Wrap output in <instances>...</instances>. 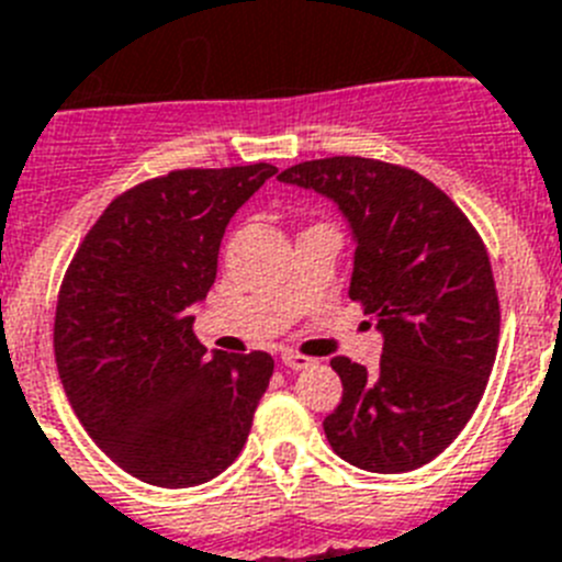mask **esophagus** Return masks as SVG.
I'll return each instance as SVG.
<instances>
[{"label":"esophagus","mask_w":562,"mask_h":562,"mask_svg":"<svg viewBox=\"0 0 562 562\" xmlns=\"http://www.w3.org/2000/svg\"><path fill=\"white\" fill-rule=\"evenodd\" d=\"M281 362H284L286 369H292V371H301V369H310V366H315V360H312V357L297 355V351H284V355H281Z\"/></svg>","instance_id":"esophagus-1"}]
</instances>
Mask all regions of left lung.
<instances>
[{"mask_svg":"<svg viewBox=\"0 0 562 562\" xmlns=\"http://www.w3.org/2000/svg\"><path fill=\"white\" fill-rule=\"evenodd\" d=\"M278 180L324 193L349 220V295L385 340L376 371L331 360L342 380L324 419L331 450L369 473L428 464L479 408L498 351V292L479 231L441 188L394 162L326 157Z\"/></svg>","mask_w":562,"mask_h":562,"instance_id":"1","label":"left lung"}]
</instances>
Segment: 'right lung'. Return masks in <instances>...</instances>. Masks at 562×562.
<instances>
[{
  "mask_svg": "<svg viewBox=\"0 0 562 562\" xmlns=\"http://www.w3.org/2000/svg\"><path fill=\"white\" fill-rule=\"evenodd\" d=\"M276 171L182 168L128 188L64 272L53 349L67 400L98 448L146 484H205L245 448L276 362L207 357L188 306L216 281L233 213Z\"/></svg>",
  "mask_w": 562,
  "mask_h": 562,
  "instance_id": "add662e5",
  "label": "right lung"
}]
</instances>
